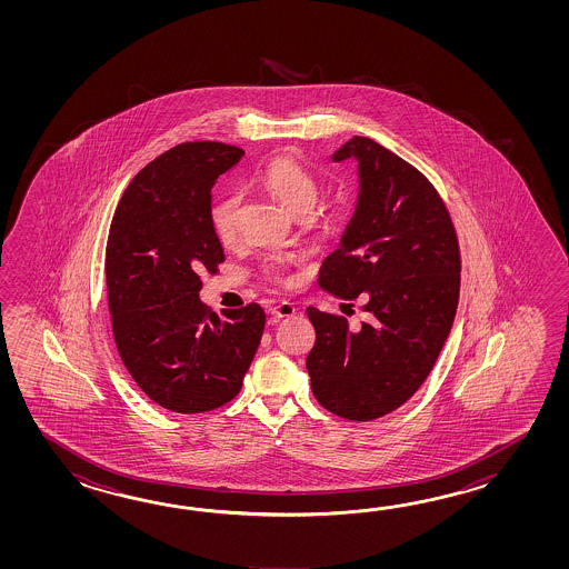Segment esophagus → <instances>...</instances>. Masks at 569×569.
Instances as JSON below:
<instances>
[{
    "mask_svg": "<svg viewBox=\"0 0 569 569\" xmlns=\"http://www.w3.org/2000/svg\"><path fill=\"white\" fill-rule=\"evenodd\" d=\"M268 311H270L274 319H284V317H292V315L297 313V307L292 302L287 301L272 302Z\"/></svg>",
    "mask_w": 569,
    "mask_h": 569,
    "instance_id": "1",
    "label": "esophagus"
}]
</instances>
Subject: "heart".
<instances>
[{
  "label": "heart",
  "instance_id": "1",
  "mask_svg": "<svg viewBox=\"0 0 569 569\" xmlns=\"http://www.w3.org/2000/svg\"><path fill=\"white\" fill-rule=\"evenodd\" d=\"M258 181L295 218L302 213L309 216L317 203L319 184L313 174L295 158L279 157L270 160L260 172ZM240 206L242 201L238 193H228L211 207V226L223 246H233L240 238ZM290 264H295L292 258L272 260L267 268L268 274L284 282L289 280Z\"/></svg>",
  "mask_w": 569,
  "mask_h": 569
}]
</instances>
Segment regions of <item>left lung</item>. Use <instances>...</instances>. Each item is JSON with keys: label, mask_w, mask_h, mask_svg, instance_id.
Segmentation results:
<instances>
[{"label": "left lung", "mask_w": 569, "mask_h": 569, "mask_svg": "<svg viewBox=\"0 0 569 569\" xmlns=\"http://www.w3.org/2000/svg\"><path fill=\"white\" fill-rule=\"evenodd\" d=\"M358 162V199L319 287L362 299L368 321L350 329L315 307L307 356L315 399L327 411L372 421L405 405L433 370L460 299V248L433 184L370 138L353 136L331 160Z\"/></svg>", "instance_id": "8db88e82"}]
</instances>
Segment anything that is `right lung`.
Listing matches in <instances>:
<instances>
[{"label": "right lung", "instance_id": "obj_1", "mask_svg": "<svg viewBox=\"0 0 569 569\" xmlns=\"http://www.w3.org/2000/svg\"><path fill=\"white\" fill-rule=\"evenodd\" d=\"M243 157L236 146L184 142L146 164L121 194L106 248L113 338L148 399L206 412L242 388L267 323L260 305L211 313L201 272L226 260L211 189Z\"/></svg>", "mask_w": 569, "mask_h": 569}]
</instances>
